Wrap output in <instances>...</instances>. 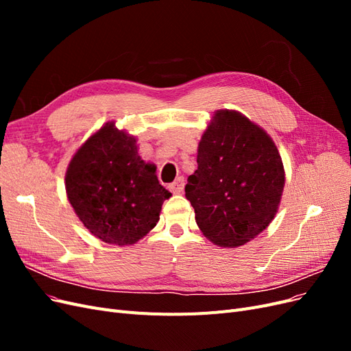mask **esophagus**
<instances>
[{
    "label": "esophagus",
    "mask_w": 351,
    "mask_h": 351,
    "mask_svg": "<svg viewBox=\"0 0 351 351\" xmlns=\"http://www.w3.org/2000/svg\"><path fill=\"white\" fill-rule=\"evenodd\" d=\"M169 190H171L173 193H183V189H184V178L183 177H178L174 183H171L168 186Z\"/></svg>",
    "instance_id": "1"
}]
</instances>
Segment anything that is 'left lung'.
I'll return each instance as SVG.
<instances>
[{
    "mask_svg": "<svg viewBox=\"0 0 351 351\" xmlns=\"http://www.w3.org/2000/svg\"><path fill=\"white\" fill-rule=\"evenodd\" d=\"M284 182L271 137L240 112L222 110L202 136L184 190L202 232L221 247H237L269 226Z\"/></svg>",
    "mask_w": 351,
    "mask_h": 351,
    "instance_id": "left-lung-1",
    "label": "left lung"
}]
</instances>
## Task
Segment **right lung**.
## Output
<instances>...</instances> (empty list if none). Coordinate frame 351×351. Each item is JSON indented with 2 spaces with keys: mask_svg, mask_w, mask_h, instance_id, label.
I'll list each match as a JSON object with an SVG mask.
<instances>
[{
  "mask_svg": "<svg viewBox=\"0 0 351 351\" xmlns=\"http://www.w3.org/2000/svg\"><path fill=\"white\" fill-rule=\"evenodd\" d=\"M155 171L137 155L134 137L107 123L70 161L67 197L95 237L134 244L156 226L164 200L171 196Z\"/></svg>",
  "mask_w": 351,
  "mask_h": 351,
  "instance_id": "add662e5",
  "label": "right lung"
}]
</instances>
